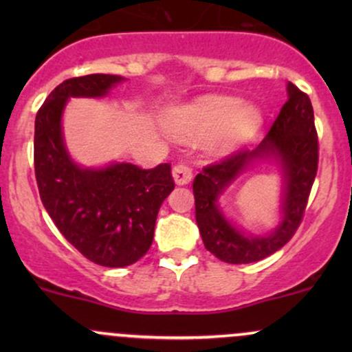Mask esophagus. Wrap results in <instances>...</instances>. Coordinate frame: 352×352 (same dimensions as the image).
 Returning a JSON list of instances; mask_svg holds the SVG:
<instances>
[{
	"label": "esophagus",
	"instance_id": "obj_1",
	"mask_svg": "<svg viewBox=\"0 0 352 352\" xmlns=\"http://www.w3.org/2000/svg\"><path fill=\"white\" fill-rule=\"evenodd\" d=\"M172 177L177 185H187L192 180V170L185 164H177L172 168Z\"/></svg>",
	"mask_w": 352,
	"mask_h": 352
}]
</instances>
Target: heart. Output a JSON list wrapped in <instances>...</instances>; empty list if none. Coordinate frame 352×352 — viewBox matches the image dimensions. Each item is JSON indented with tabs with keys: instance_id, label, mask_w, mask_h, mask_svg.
I'll return each mask as SVG.
<instances>
[{
	"instance_id": "obj_1",
	"label": "heart",
	"mask_w": 352,
	"mask_h": 352,
	"mask_svg": "<svg viewBox=\"0 0 352 352\" xmlns=\"http://www.w3.org/2000/svg\"><path fill=\"white\" fill-rule=\"evenodd\" d=\"M263 125L256 104L241 102L232 96H204L165 112L164 127L175 139L200 145L208 155L221 157L238 151Z\"/></svg>"
}]
</instances>
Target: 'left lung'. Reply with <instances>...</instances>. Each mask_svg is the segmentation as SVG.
<instances>
[{
  "mask_svg": "<svg viewBox=\"0 0 352 352\" xmlns=\"http://www.w3.org/2000/svg\"><path fill=\"white\" fill-rule=\"evenodd\" d=\"M288 100L270 132L253 151H240L223 162L205 167L193 180L195 218L205 248L225 263L260 261L283 248L301 223L318 172V135L311 100L286 84ZM256 163H274L282 173L280 223L266 236H253L236 228L219 207V197Z\"/></svg>",
  "mask_w": 352,
  "mask_h": 352,
  "instance_id": "8db88e82",
  "label": "left lung"
}]
</instances>
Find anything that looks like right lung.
I'll return each mask as SVG.
<instances>
[{
    "instance_id": "1",
    "label": "right lung",
    "mask_w": 352,
    "mask_h": 352,
    "mask_svg": "<svg viewBox=\"0 0 352 352\" xmlns=\"http://www.w3.org/2000/svg\"><path fill=\"white\" fill-rule=\"evenodd\" d=\"M122 76L89 74L60 82L36 114L34 172L41 201L69 243L109 268L135 263L151 248L157 213L175 187L170 164L142 170L112 162L84 167L72 160L63 132L71 98H104Z\"/></svg>"
}]
</instances>
